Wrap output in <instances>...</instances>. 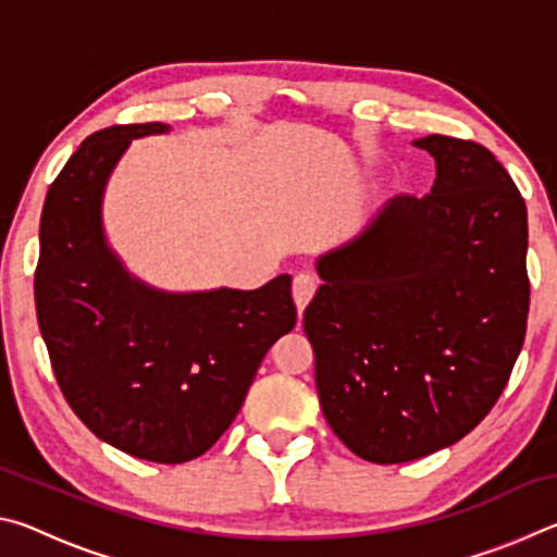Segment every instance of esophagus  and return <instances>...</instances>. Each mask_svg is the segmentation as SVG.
I'll return each instance as SVG.
<instances>
[{
    "label": "esophagus",
    "instance_id": "esophagus-1",
    "mask_svg": "<svg viewBox=\"0 0 557 557\" xmlns=\"http://www.w3.org/2000/svg\"><path fill=\"white\" fill-rule=\"evenodd\" d=\"M317 287H319V280L312 275V272H299L295 282H292V297H295V305L299 312L309 305V299L314 297Z\"/></svg>",
    "mask_w": 557,
    "mask_h": 557
}]
</instances>
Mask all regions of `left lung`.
<instances>
[{"mask_svg":"<svg viewBox=\"0 0 557 557\" xmlns=\"http://www.w3.org/2000/svg\"><path fill=\"white\" fill-rule=\"evenodd\" d=\"M432 191L400 194L319 258L305 309L319 405L366 461L400 465L469 435L511 379L525 338L528 215L484 145L414 139Z\"/></svg>","mask_w":557,"mask_h":557,"instance_id":"8db88e82","label":"left lung"}]
</instances>
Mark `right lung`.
Here are the masks:
<instances>
[{"label": "right lung", "mask_w": 557, "mask_h": 557, "mask_svg": "<svg viewBox=\"0 0 557 557\" xmlns=\"http://www.w3.org/2000/svg\"><path fill=\"white\" fill-rule=\"evenodd\" d=\"M164 129L115 125L75 149L44 201L34 299L53 375L83 425L132 457L182 465L231 428L297 307L289 275L252 292L164 295L112 258L100 231L106 178L132 137Z\"/></svg>", "instance_id": "1"}]
</instances>
